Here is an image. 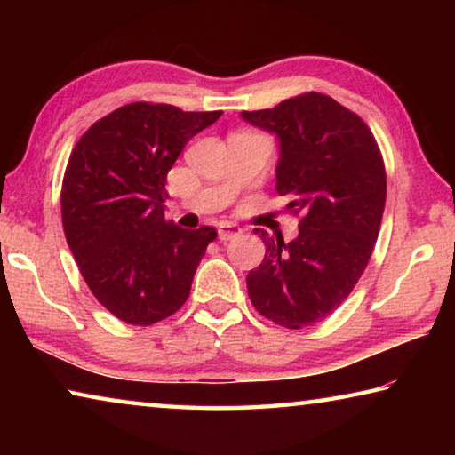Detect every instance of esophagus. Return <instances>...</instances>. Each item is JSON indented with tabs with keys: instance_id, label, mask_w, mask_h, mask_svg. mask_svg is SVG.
<instances>
[{
	"instance_id": "1",
	"label": "esophagus",
	"mask_w": 455,
	"mask_h": 455,
	"mask_svg": "<svg viewBox=\"0 0 455 455\" xmlns=\"http://www.w3.org/2000/svg\"><path fill=\"white\" fill-rule=\"evenodd\" d=\"M241 235V227L233 225V222H220L219 225V238L220 241H230V238H235Z\"/></svg>"
}]
</instances>
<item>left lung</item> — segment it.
<instances>
[{
	"instance_id": "obj_1",
	"label": "left lung",
	"mask_w": 455,
	"mask_h": 455,
	"mask_svg": "<svg viewBox=\"0 0 455 455\" xmlns=\"http://www.w3.org/2000/svg\"><path fill=\"white\" fill-rule=\"evenodd\" d=\"M243 118L279 136L276 192L299 219L291 243L255 230L267 252L246 276L251 303L281 327H311L339 309L371 259L387 195L379 144L363 118L319 92Z\"/></svg>"
}]
</instances>
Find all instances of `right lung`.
<instances>
[{
    "instance_id": "1",
    "label": "right lung",
    "mask_w": 455,
    "mask_h": 455,
    "mask_svg": "<svg viewBox=\"0 0 455 455\" xmlns=\"http://www.w3.org/2000/svg\"><path fill=\"white\" fill-rule=\"evenodd\" d=\"M220 114L132 102L96 120L70 154L60 195L68 246L92 295L128 325L179 311L217 238L168 220L164 187L187 142Z\"/></svg>"
}]
</instances>
